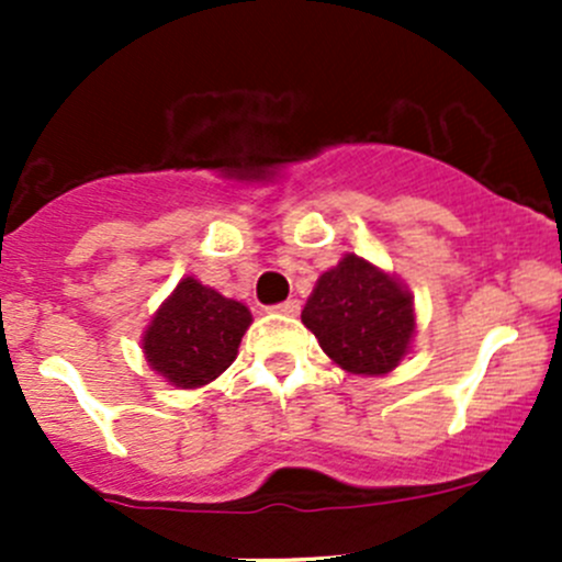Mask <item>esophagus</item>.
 Segmentation results:
<instances>
[{
    "label": "esophagus",
    "instance_id": "esophagus-1",
    "mask_svg": "<svg viewBox=\"0 0 562 562\" xmlns=\"http://www.w3.org/2000/svg\"><path fill=\"white\" fill-rule=\"evenodd\" d=\"M299 310H302V304L296 302V299H288V302H280L271 307V313H280V315H299Z\"/></svg>",
    "mask_w": 562,
    "mask_h": 562
}]
</instances>
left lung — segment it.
<instances>
[{"mask_svg": "<svg viewBox=\"0 0 562 562\" xmlns=\"http://www.w3.org/2000/svg\"><path fill=\"white\" fill-rule=\"evenodd\" d=\"M302 321L321 348L356 375L394 370L416 328L411 293L356 255H345L317 280Z\"/></svg>", "mask_w": 562, "mask_h": 562, "instance_id": "left-lung-1", "label": "left lung"}]
</instances>
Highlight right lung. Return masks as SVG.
I'll return each mask as SVG.
<instances>
[{"label": "right lung", "instance_id": "obj_1", "mask_svg": "<svg viewBox=\"0 0 562 562\" xmlns=\"http://www.w3.org/2000/svg\"><path fill=\"white\" fill-rule=\"evenodd\" d=\"M249 323L245 304L187 277L146 328V361L173 386L198 389L228 370Z\"/></svg>", "mask_w": 562, "mask_h": 562}]
</instances>
